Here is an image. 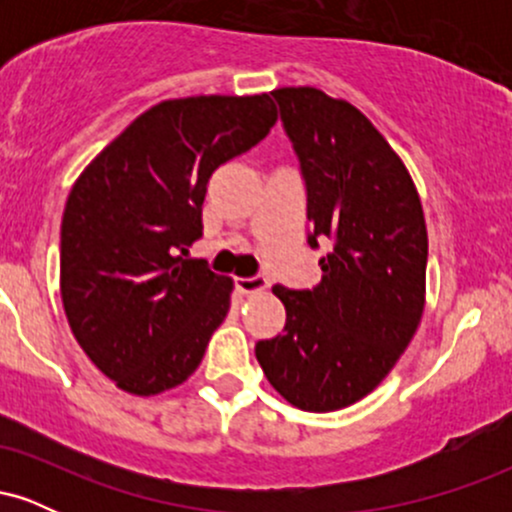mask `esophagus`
Wrapping results in <instances>:
<instances>
[{"label":"esophagus","mask_w":512,"mask_h":512,"mask_svg":"<svg viewBox=\"0 0 512 512\" xmlns=\"http://www.w3.org/2000/svg\"><path fill=\"white\" fill-rule=\"evenodd\" d=\"M267 279L264 276H252V279H245V276H238L236 279V289L243 296H252V293H262L267 291Z\"/></svg>","instance_id":"1"}]
</instances>
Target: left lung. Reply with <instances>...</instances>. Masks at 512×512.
I'll use <instances>...</instances> for the list:
<instances>
[{
  "mask_svg": "<svg viewBox=\"0 0 512 512\" xmlns=\"http://www.w3.org/2000/svg\"><path fill=\"white\" fill-rule=\"evenodd\" d=\"M308 190L310 248L330 240L322 281L276 284L286 327L255 356L286 402L337 411L375 390L404 354L426 305L428 233L407 166L349 101L313 86L272 91Z\"/></svg>",
  "mask_w": 512,
  "mask_h": 512,
  "instance_id": "obj_1",
  "label": "left lung"
}]
</instances>
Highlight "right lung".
<instances>
[{"label": "right lung", "mask_w": 512, "mask_h": 512, "mask_svg": "<svg viewBox=\"0 0 512 512\" xmlns=\"http://www.w3.org/2000/svg\"><path fill=\"white\" fill-rule=\"evenodd\" d=\"M276 122L269 93L192 96L142 113L74 182L62 216L60 293L74 339L120 390L185 383L231 308V276L185 260L207 182Z\"/></svg>", "instance_id": "obj_1"}]
</instances>
